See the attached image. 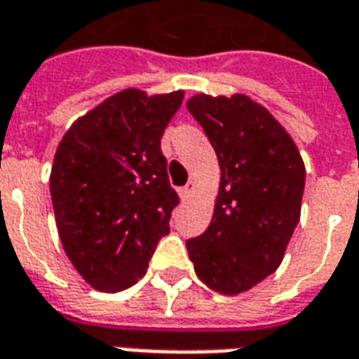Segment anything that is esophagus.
I'll list each match as a JSON object with an SVG mask.
<instances>
[{"instance_id":"34e87169","label":"esophagus","mask_w":359,"mask_h":359,"mask_svg":"<svg viewBox=\"0 0 359 359\" xmlns=\"http://www.w3.org/2000/svg\"><path fill=\"white\" fill-rule=\"evenodd\" d=\"M194 190H196V182H192V180H190V182H188L187 187L179 188L180 200H188V198L192 196V192H194Z\"/></svg>"}]
</instances>
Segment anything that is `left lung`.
I'll use <instances>...</instances> for the list:
<instances>
[{
    "label": "left lung",
    "instance_id": "obj_1",
    "mask_svg": "<svg viewBox=\"0 0 359 359\" xmlns=\"http://www.w3.org/2000/svg\"><path fill=\"white\" fill-rule=\"evenodd\" d=\"M221 167L205 233L187 242L202 283L236 296L275 273L300 221L306 167L296 144L248 95L198 94L187 103Z\"/></svg>",
    "mask_w": 359,
    "mask_h": 359
}]
</instances>
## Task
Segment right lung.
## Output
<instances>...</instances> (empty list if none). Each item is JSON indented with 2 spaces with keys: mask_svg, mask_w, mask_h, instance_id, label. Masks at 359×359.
Returning <instances> with one entry per match:
<instances>
[{
  "mask_svg": "<svg viewBox=\"0 0 359 359\" xmlns=\"http://www.w3.org/2000/svg\"><path fill=\"white\" fill-rule=\"evenodd\" d=\"M184 92L128 88L74 123L59 142L50 192L59 238L82 278L118 292L146 275L179 203L161 136Z\"/></svg>",
  "mask_w": 359,
  "mask_h": 359,
  "instance_id": "add662e5",
  "label": "right lung"
}]
</instances>
